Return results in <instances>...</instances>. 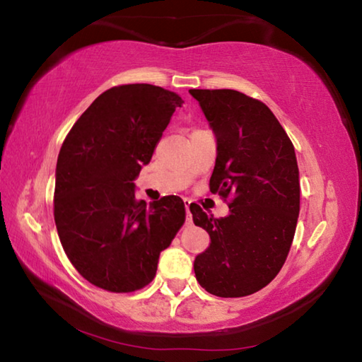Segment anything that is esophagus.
Here are the masks:
<instances>
[{
  "label": "esophagus",
  "mask_w": 362,
  "mask_h": 362,
  "mask_svg": "<svg viewBox=\"0 0 362 362\" xmlns=\"http://www.w3.org/2000/svg\"><path fill=\"white\" fill-rule=\"evenodd\" d=\"M189 206H192V201H185V209H187V220L192 222V212H189Z\"/></svg>",
  "instance_id": "1"
}]
</instances>
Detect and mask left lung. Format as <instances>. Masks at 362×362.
I'll return each instance as SVG.
<instances>
[{
	"instance_id": "left-lung-1",
	"label": "left lung",
	"mask_w": 362,
	"mask_h": 362,
	"mask_svg": "<svg viewBox=\"0 0 362 362\" xmlns=\"http://www.w3.org/2000/svg\"><path fill=\"white\" fill-rule=\"evenodd\" d=\"M217 139L211 192L230 198L216 218L189 206L211 244L194 259L201 287L217 297H244L272 283L296 235L300 182L296 150L265 103L233 89H189Z\"/></svg>"
}]
</instances>
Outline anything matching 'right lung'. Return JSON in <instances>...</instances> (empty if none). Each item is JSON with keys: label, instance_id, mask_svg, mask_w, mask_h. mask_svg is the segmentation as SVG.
I'll return each instance as SVG.
<instances>
[{"label": "right lung", "instance_id": "1", "mask_svg": "<svg viewBox=\"0 0 362 362\" xmlns=\"http://www.w3.org/2000/svg\"><path fill=\"white\" fill-rule=\"evenodd\" d=\"M182 103L159 86H115L90 103L64 140L54 220L71 265L100 289L134 292L150 284L159 254L185 222L179 196L146 204L134 185Z\"/></svg>", "mask_w": 362, "mask_h": 362}]
</instances>
